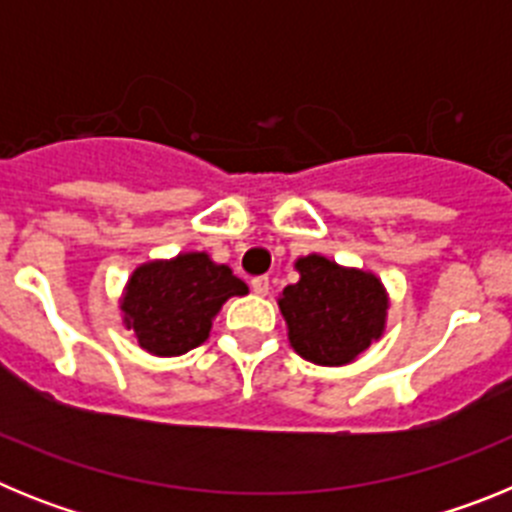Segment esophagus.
I'll use <instances>...</instances> for the list:
<instances>
[{"label": "esophagus", "instance_id": "esophagus-1", "mask_svg": "<svg viewBox=\"0 0 512 512\" xmlns=\"http://www.w3.org/2000/svg\"><path fill=\"white\" fill-rule=\"evenodd\" d=\"M251 289L253 292H256V295H269V289H271V284H269V277H256V279H251Z\"/></svg>", "mask_w": 512, "mask_h": 512}]
</instances>
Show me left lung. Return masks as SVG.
<instances>
[{
    "label": "left lung",
    "mask_w": 512,
    "mask_h": 512,
    "mask_svg": "<svg viewBox=\"0 0 512 512\" xmlns=\"http://www.w3.org/2000/svg\"><path fill=\"white\" fill-rule=\"evenodd\" d=\"M300 282L284 287L279 310L289 343L302 359L320 366L354 361L384 330L387 295L374 274L343 269L325 256L297 261Z\"/></svg>",
    "instance_id": "obj_1"
}]
</instances>
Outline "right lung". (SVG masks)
Listing matches in <instances>:
<instances>
[{
    "label": "right lung",
    "mask_w": 512,
    "mask_h": 512,
    "mask_svg": "<svg viewBox=\"0 0 512 512\" xmlns=\"http://www.w3.org/2000/svg\"><path fill=\"white\" fill-rule=\"evenodd\" d=\"M246 282L207 253H179L133 271L122 312L140 348L156 356H179L210 336L212 318L233 295H246Z\"/></svg>",
    "instance_id": "add662e5"
}]
</instances>
